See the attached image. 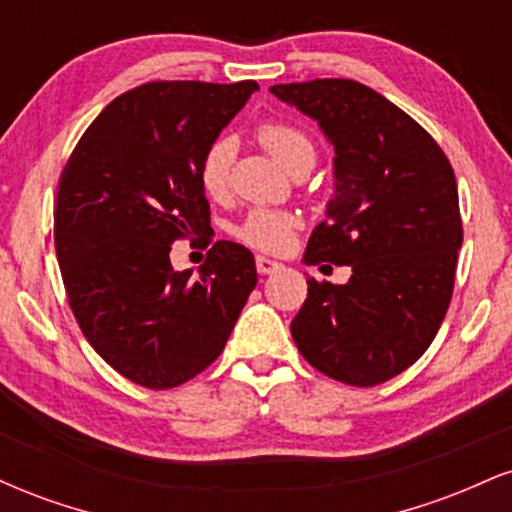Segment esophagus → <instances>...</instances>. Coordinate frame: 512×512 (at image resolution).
<instances>
[{"instance_id": "obj_1", "label": "esophagus", "mask_w": 512, "mask_h": 512, "mask_svg": "<svg viewBox=\"0 0 512 512\" xmlns=\"http://www.w3.org/2000/svg\"><path fill=\"white\" fill-rule=\"evenodd\" d=\"M255 264H257V272H260V274H274V272H279V269H281V262L269 260V257H264V255H257Z\"/></svg>"}]
</instances>
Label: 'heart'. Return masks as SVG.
<instances>
[{
    "label": "heart",
    "mask_w": 512,
    "mask_h": 512,
    "mask_svg": "<svg viewBox=\"0 0 512 512\" xmlns=\"http://www.w3.org/2000/svg\"><path fill=\"white\" fill-rule=\"evenodd\" d=\"M257 142L274 158L279 166L289 173L301 168H313L315 163V142L308 132L289 122H264L257 129ZM236 144L228 137L216 139L204 151L197 168V180L202 192L211 199H223L231 190V170ZM298 228V219L289 211L279 209H252L248 216L236 226V238L257 250L279 252L291 243Z\"/></svg>",
    "instance_id": "obj_1"
}]
</instances>
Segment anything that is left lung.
Listing matches in <instances>:
<instances>
[{"mask_svg":"<svg viewBox=\"0 0 512 512\" xmlns=\"http://www.w3.org/2000/svg\"><path fill=\"white\" fill-rule=\"evenodd\" d=\"M320 122L334 144V199L305 262L349 264L351 279H308L291 322L310 366L373 387L407 370L443 325L462 216L448 156L414 117L351 79L269 88Z\"/></svg>","mask_w":512,"mask_h":512,"instance_id":"1","label":"left lung"}]
</instances>
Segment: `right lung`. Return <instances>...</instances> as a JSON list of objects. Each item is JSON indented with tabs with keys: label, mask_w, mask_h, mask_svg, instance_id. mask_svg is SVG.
<instances>
[{
	"label": "right lung",
	"mask_w": 512,
	"mask_h": 512,
	"mask_svg": "<svg viewBox=\"0 0 512 512\" xmlns=\"http://www.w3.org/2000/svg\"><path fill=\"white\" fill-rule=\"evenodd\" d=\"M255 91L252 79L132 88L88 125L60 175L55 250L69 308L98 356L149 390L209 368L257 284L255 257L231 240L211 245L197 276L170 267L175 240L211 231L199 161Z\"/></svg>",
	"instance_id": "1"
}]
</instances>
